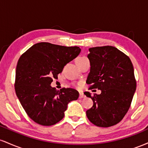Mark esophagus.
<instances>
[{"mask_svg":"<svg viewBox=\"0 0 148 148\" xmlns=\"http://www.w3.org/2000/svg\"><path fill=\"white\" fill-rule=\"evenodd\" d=\"M85 97L84 94L82 92H79V98L80 99H81V98H84Z\"/></svg>","mask_w":148,"mask_h":148,"instance_id":"esophagus-1","label":"esophagus"}]
</instances>
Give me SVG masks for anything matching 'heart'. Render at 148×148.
<instances>
[{"label": "heart", "mask_w": 148, "mask_h": 148, "mask_svg": "<svg viewBox=\"0 0 148 148\" xmlns=\"http://www.w3.org/2000/svg\"><path fill=\"white\" fill-rule=\"evenodd\" d=\"M83 58H85V57H80V58H79L77 59V60H80V59H83Z\"/></svg>", "instance_id": "b5f03b06"}]
</instances>
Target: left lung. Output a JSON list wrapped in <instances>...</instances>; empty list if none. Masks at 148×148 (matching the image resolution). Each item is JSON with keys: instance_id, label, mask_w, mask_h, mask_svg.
Instances as JSON below:
<instances>
[{"instance_id": "obj_1", "label": "left lung", "mask_w": 148, "mask_h": 148, "mask_svg": "<svg viewBox=\"0 0 148 148\" xmlns=\"http://www.w3.org/2000/svg\"><path fill=\"white\" fill-rule=\"evenodd\" d=\"M89 51L90 70L86 83L91 85L89 89L101 92L91 96L85 92L93 101L86 115L97 127L113 126L126 115L136 89L133 64L127 55L111 46L92 47Z\"/></svg>"}]
</instances>
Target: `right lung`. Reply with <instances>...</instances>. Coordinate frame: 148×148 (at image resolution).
I'll list each match as a JSON object with an SVG mask.
<instances>
[{
    "mask_svg": "<svg viewBox=\"0 0 148 148\" xmlns=\"http://www.w3.org/2000/svg\"><path fill=\"white\" fill-rule=\"evenodd\" d=\"M79 47H64L49 42L37 43L23 53L16 69L14 88L21 106L34 122L53 125L64 118L67 104L79 98L72 88L58 90L50 86L53 78L79 56Z\"/></svg>",
    "mask_w": 148,
    "mask_h": 148,
    "instance_id": "obj_1",
    "label": "right lung"
}]
</instances>
